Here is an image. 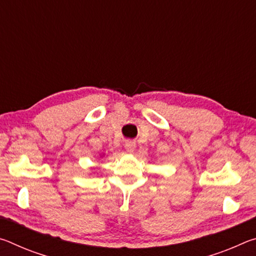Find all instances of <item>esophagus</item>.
Segmentation results:
<instances>
[{"instance_id":"34e87169","label":"esophagus","mask_w":256,"mask_h":256,"mask_svg":"<svg viewBox=\"0 0 256 256\" xmlns=\"http://www.w3.org/2000/svg\"><path fill=\"white\" fill-rule=\"evenodd\" d=\"M125 149H126V151L128 152H130V154H132V152H134V150H136V142L134 141H126L125 142Z\"/></svg>"}]
</instances>
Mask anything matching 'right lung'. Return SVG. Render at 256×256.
Masks as SVG:
<instances>
[{
	"instance_id": "right-lung-1",
	"label": "right lung",
	"mask_w": 256,
	"mask_h": 256,
	"mask_svg": "<svg viewBox=\"0 0 256 256\" xmlns=\"http://www.w3.org/2000/svg\"><path fill=\"white\" fill-rule=\"evenodd\" d=\"M100 157H102V156H100Z\"/></svg>"
}]
</instances>
